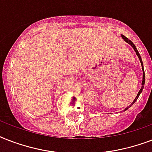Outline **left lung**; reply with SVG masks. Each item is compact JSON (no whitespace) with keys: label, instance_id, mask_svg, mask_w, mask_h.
Wrapping results in <instances>:
<instances>
[{"label":"left lung","instance_id":"1","mask_svg":"<svg viewBox=\"0 0 152 152\" xmlns=\"http://www.w3.org/2000/svg\"><path fill=\"white\" fill-rule=\"evenodd\" d=\"M121 37H122V39H124V40H125V42H127V43H129V45H131V46H132V48H133V50H135V52H136V53H137V57H139V59H140V63H141V66H142V70H143V80H142V87H141V88H140V90L139 91V92H138V94H137V97L135 98V99H134V101L132 102V104H131V105H130L129 106H128V107H126V108L125 109V110H127L129 108L130 106H132V104L134 103L135 102L137 101V99H138V97H139L140 96V93L142 92V91H143V89H144V83H145V74H144V65H143V61H142V59H141V57H140V53H139V52H138V50H137V47H136V46H135L134 44L132 43V42L131 41V40H129V39H127V38H126V37L125 36H124V35H122V34H121Z\"/></svg>","mask_w":152,"mask_h":152}]
</instances>
